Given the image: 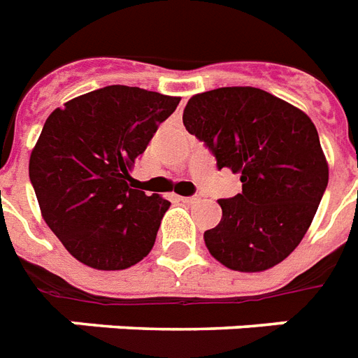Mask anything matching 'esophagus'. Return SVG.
I'll return each mask as SVG.
<instances>
[{
  "label": "esophagus",
  "mask_w": 358,
  "mask_h": 358,
  "mask_svg": "<svg viewBox=\"0 0 358 358\" xmlns=\"http://www.w3.org/2000/svg\"><path fill=\"white\" fill-rule=\"evenodd\" d=\"M180 201L185 202V204H195V202L201 201V196L193 195V196H180Z\"/></svg>",
  "instance_id": "esophagus-1"
}]
</instances>
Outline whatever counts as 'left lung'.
Instances as JSON below:
<instances>
[{"label": "left lung", "mask_w": 358, "mask_h": 358, "mask_svg": "<svg viewBox=\"0 0 358 358\" xmlns=\"http://www.w3.org/2000/svg\"><path fill=\"white\" fill-rule=\"evenodd\" d=\"M182 119L215 156L219 171L241 180V193L219 201L221 223L204 232L210 255L243 273L280 264L306 234L329 182L314 122L255 87L195 94Z\"/></svg>", "instance_id": "1"}]
</instances>
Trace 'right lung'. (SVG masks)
<instances>
[{
	"label": "right lung",
	"mask_w": 358,
	"mask_h": 358,
	"mask_svg": "<svg viewBox=\"0 0 358 358\" xmlns=\"http://www.w3.org/2000/svg\"><path fill=\"white\" fill-rule=\"evenodd\" d=\"M180 98L109 85L57 108L29 159L42 217L76 260L102 271L135 266L154 247L171 202L129 187L137 156Z\"/></svg>",
	"instance_id": "1"
}]
</instances>
